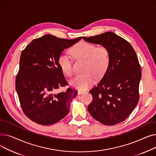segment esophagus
<instances>
[{
  "label": "esophagus",
  "instance_id": "esophagus-1",
  "mask_svg": "<svg viewBox=\"0 0 156 156\" xmlns=\"http://www.w3.org/2000/svg\"><path fill=\"white\" fill-rule=\"evenodd\" d=\"M85 92H86V90H79L78 91V94L81 95V94H83Z\"/></svg>",
  "mask_w": 156,
  "mask_h": 156
}]
</instances>
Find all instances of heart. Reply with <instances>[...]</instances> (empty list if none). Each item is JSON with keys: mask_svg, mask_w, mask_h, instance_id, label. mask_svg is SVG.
Here are the masks:
<instances>
[{"mask_svg": "<svg viewBox=\"0 0 156 156\" xmlns=\"http://www.w3.org/2000/svg\"><path fill=\"white\" fill-rule=\"evenodd\" d=\"M70 53L75 59L85 60L84 70L69 81V84L76 88L85 90L95 81L96 75L101 76L107 71L110 63V53L105 47H97L92 44L80 42L70 49ZM59 66L67 76L73 75L72 61L66 54H61L57 60Z\"/></svg>", "mask_w": 156, "mask_h": 156, "instance_id": "obj_1", "label": "heart"}]
</instances>
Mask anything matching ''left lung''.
<instances>
[{
  "instance_id": "1",
  "label": "left lung",
  "mask_w": 156,
  "mask_h": 156,
  "mask_svg": "<svg viewBox=\"0 0 156 156\" xmlns=\"http://www.w3.org/2000/svg\"><path fill=\"white\" fill-rule=\"evenodd\" d=\"M83 39L106 47L110 53L107 71L90 91L93 100L88 111L104 125L119 123L129 116L138 101L142 73L135 51L126 40L111 31Z\"/></svg>"
}]
</instances>
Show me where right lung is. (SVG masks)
Segmentation results:
<instances>
[{
  "label": "right lung",
  "mask_w": 156,
  "mask_h": 156,
  "mask_svg": "<svg viewBox=\"0 0 156 156\" xmlns=\"http://www.w3.org/2000/svg\"><path fill=\"white\" fill-rule=\"evenodd\" d=\"M82 38L67 40L45 35L35 39L21 52L16 90L22 109L31 121L51 125L67 115L77 91L57 89L67 85L57 60L64 49Z\"/></svg>",
  "instance_id": "1"
}]
</instances>
